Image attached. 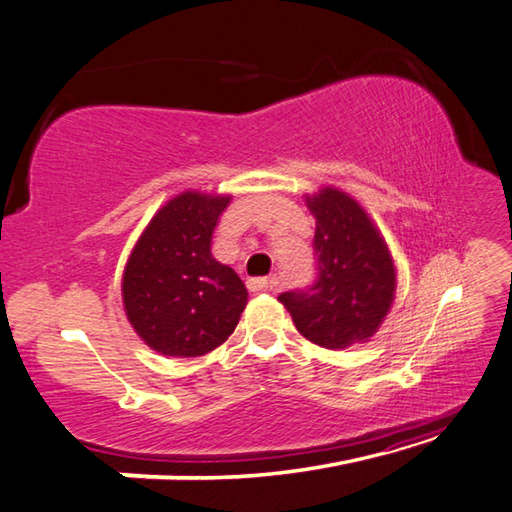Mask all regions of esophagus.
<instances>
[{"label":"esophagus","instance_id":"esophagus-1","mask_svg":"<svg viewBox=\"0 0 512 512\" xmlns=\"http://www.w3.org/2000/svg\"><path fill=\"white\" fill-rule=\"evenodd\" d=\"M248 290L250 293H266V290H270L273 288V279H268V277H250L248 279Z\"/></svg>","mask_w":512,"mask_h":512}]
</instances>
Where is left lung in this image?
I'll list each match as a JSON object with an SVG mask.
<instances>
[{"mask_svg": "<svg viewBox=\"0 0 512 512\" xmlns=\"http://www.w3.org/2000/svg\"><path fill=\"white\" fill-rule=\"evenodd\" d=\"M315 217L317 282L279 302L308 342L330 350L373 337L395 299L397 270L386 239L362 204L335 186L306 195Z\"/></svg>", "mask_w": 512, "mask_h": 512, "instance_id": "obj_1", "label": "left lung"}]
</instances>
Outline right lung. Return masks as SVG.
I'll use <instances>...</instances> for the list:
<instances>
[{
  "mask_svg": "<svg viewBox=\"0 0 512 512\" xmlns=\"http://www.w3.org/2000/svg\"><path fill=\"white\" fill-rule=\"evenodd\" d=\"M228 202L230 195L184 190L157 210L128 257L126 317L159 355H206L226 342L244 313V282L210 253Z\"/></svg>",
  "mask_w": 512,
  "mask_h": 512,
  "instance_id": "right-lung-1",
  "label": "right lung"
}]
</instances>
